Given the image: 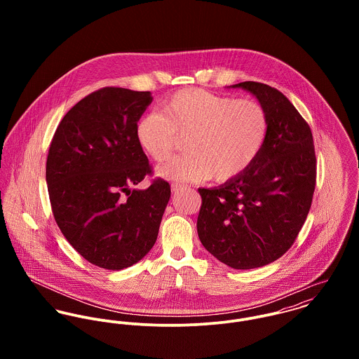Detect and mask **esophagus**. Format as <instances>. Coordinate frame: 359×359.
Wrapping results in <instances>:
<instances>
[{
  "label": "esophagus",
  "instance_id": "1",
  "mask_svg": "<svg viewBox=\"0 0 359 359\" xmlns=\"http://www.w3.org/2000/svg\"><path fill=\"white\" fill-rule=\"evenodd\" d=\"M185 187L184 185H181V184H171V191L174 192V194H177V192H180L181 189H184Z\"/></svg>",
  "mask_w": 359,
  "mask_h": 359
}]
</instances>
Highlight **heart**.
Returning a JSON list of instances; mask_svg holds the SVG:
<instances>
[{
    "mask_svg": "<svg viewBox=\"0 0 359 359\" xmlns=\"http://www.w3.org/2000/svg\"><path fill=\"white\" fill-rule=\"evenodd\" d=\"M269 133L266 109L250 98L212 94L201 88L181 90L160 103V111L141 116L135 137L156 163L165 161L180 138L187 154L157 170L177 182L212 178L226 182L245 172L261 154Z\"/></svg>",
    "mask_w": 359,
    "mask_h": 359,
    "instance_id": "b5f03b06",
    "label": "heart"
}]
</instances>
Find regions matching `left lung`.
Returning <instances> with one entry per match:
<instances>
[{
    "mask_svg": "<svg viewBox=\"0 0 359 359\" xmlns=\"http://www.w3.org/2000/svg\"><path fill=\"white\" fill-rule=\"evenodd\" d=\"M242 87L266 109L269 133L256 161L218 188L199 189L198 233L205 250L235 269L273 262L302 231L316 182V157L307 121L276 88Z\"/></svg>",
    "mask_w": 359,
    "mask_h": 359,
    "instance_id": "8db88e82",
    "label": "left lung"
}]
</instances>
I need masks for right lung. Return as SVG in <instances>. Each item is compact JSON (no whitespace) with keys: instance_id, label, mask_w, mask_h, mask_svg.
I'll list each match as a JSON object with an SVG mask.
<instances>
[{"instance_id":"obj_1","label":"right lung","mask_w":359,"mask_h":359,"mask_svg":"<svg viewBox=\"0 0 359 359\" xmlns=\"http://www.w3.org/2000/svg\"><path fill=\"white\" fill-rule=\"evenodd\" d=\"M149 91L104 87L76 103L52 138L46 178L53 218L91 264L120 271L147 256L157 239L170 184L154 170L135 137Z\"/></svg>"}]
</instances>
